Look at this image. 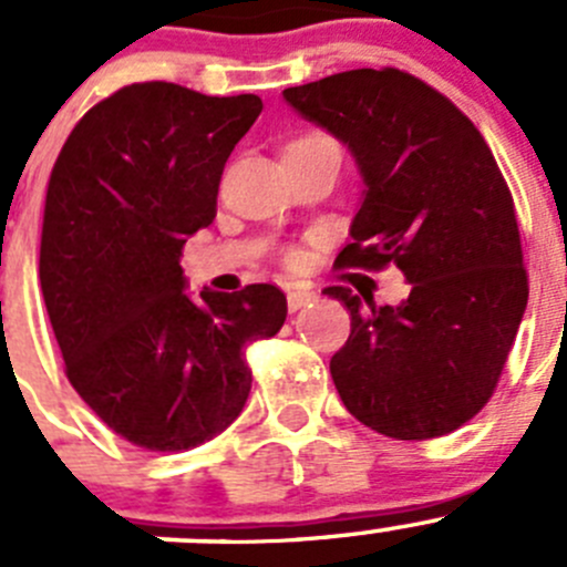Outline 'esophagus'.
<instances>
[{"label":"esophagus","mask_w":567,"mask_h":567,"mask_svg":"<svg viewBox=\"0 0 567 567\" xmlns=\"http://www.w3.org/2000/svg\"><path fill=\"white\" fill-rule=\"evenodd\" d=\"M316 301V290L310 288H288V308L290 310H299L305 305Z\"/></svg>","instance_id":"34e87169"}]
</instances>
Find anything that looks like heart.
<instances>
[{"label":"heart","instance_id":"obj_1","mask_svg":"<svg viewBox=\"0 0 567 567\" xmlns=\"http://www.w3.org/2000/svg\"><path fill=\"white\" fill-rule=\"evenodd\" d=\"M299 142H324V145H336V142H332V140H327V136H321V134L305 136V140H299Z\"/></svg>","mask_w":567,"mask_h":567}]
</instances>
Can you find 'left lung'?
<instances>
[{
  "mask_svg": "<svg viewBox=\"0 0 567 567\" xmlns=\"http://www.w3.org/2000/svg\"><path fill=\"white\" fill-rule=\"evenodd\" d=\"M285 103L347 145L363 178L338 268L394 262L400 305L327 288L352 319L330 361L358 422L433 439L495 391L528 301L515 204L489 145L451 100L400 69H349L285 89Z\"/></svg>",
  "mask_w": 567,
  "mask_h": 567,
  "instance_id": "left-lung-1",
  "label": "left lung"
}]
</instances>
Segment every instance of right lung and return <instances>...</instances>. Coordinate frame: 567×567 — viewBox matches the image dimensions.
<instances>
[{
  "mask_svg": "<svg viewBox=\"0 0 567 567\" xmlns=\"http://www.w3.org/2000/svg\"><path fill=\"white\" fill-rule=\"evenodd\" d=\"M259 111L257 94L131 83L86 111L52 167L39 277L66 378L145 451L224 433L251 391L246 343L288 316L277 285L184 293V243L215 220L226 158Z\"/></svg>",
  "mask_w": 567,
  "mask_h": 567,
  "instance_id": "obj_1",
  "label": "right lung"
}]
</instances>
